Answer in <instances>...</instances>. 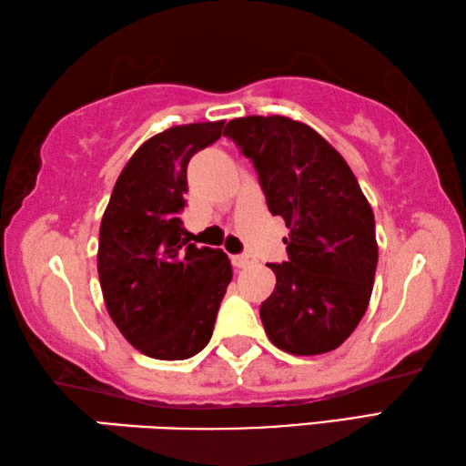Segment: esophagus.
<instances>
[{"label":"esophagus","instance_id":"1","mask_svg":"<svg viewBox=\"0 0 466 466\" xmlns=\"http://www.w3.org/2000/svg\"><path fill=\"white\" fill-rule=\"evenodd\" d=\"M231 264L235 268H248V266L254 264V258H251L249 254H239V256H233L231 258Z\"/></svg>","mask_w":466,"mask_h":466}]
</instances>
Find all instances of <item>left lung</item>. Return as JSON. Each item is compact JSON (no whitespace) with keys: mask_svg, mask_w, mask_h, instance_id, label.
<instances>
[{"mask_svg":"<svg viewBox=\"0 0 466 466\" xmlns=\"http://www.w3.org/2000/svg\"><path fill=\"white\" fill-rule=\"evenodd\" d=\"M225 137L258 171L268 210L290 228L289 262L270 264L276 287L262 307L276 348L295 356L336 350L366 313L379 262L374 215L346 159L287 116L228 120Z\"/></svg>","mask_w":466,"mask_h":466,"instance_id":"8db88e82","label":"left lung"}]
</instances>
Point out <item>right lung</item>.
Here are the masks:
<instances>
[{
  "instance_id": "1",
  "label": "right lung",
  "mask_w": 466,
  "mask_h": 466,
  "mask_svg": "<svg viewBox=\"0 0 466 466\" xmlns=\"http://www.w3.org/2000/svg\"><path fill=\"white\" fill-rule=\"evenodd\" d=\"M225 120L171 127L135 151L100 225L97 276L122 336L157 360H186L208 344L228 282L223 249L196 248L179 212L194 153L218 141Z\"/></svg>"
}]
</instances>
